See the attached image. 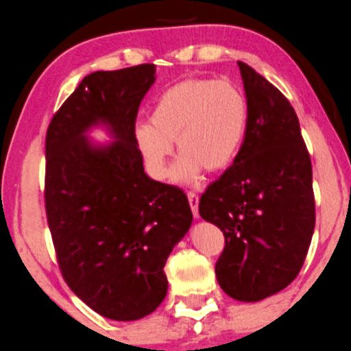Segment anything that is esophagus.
Returning a JSON list of instances; mask_svg holds the SVG:
<instances>
[{
	"label": "esophagus",
	"instance_id": "esophagus-1",
	"mask_svg": "<svg viewBox=\"0 0 351 351\" xmlns=\"http://www.w3.org/2000/svg\"><path fill=\"white\" fill-rule=\"evenodd\" d=\"M188 202H190L191 212H193V215L198 219V204H200V198H198V195L193 193V191H190V193H188Z\"/></svg>",
	"mask_w": 351,
	"mask_h": 351
}]
</instances>
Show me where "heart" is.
<instances>
[{
    "instance_id": "obj_1",
    "label": "heart",
    "mask_w": 351,
    "mask_h": 351,
    "mask_svg": "<svg viewBox=\"0 0 351 351\" xmlns=\"http://www.w3.org/2000/svg\"><path fill=\"white\" fill-rule=\"evenodd\" d=\"M249 104L239 87L217 79H186L158 95L149 121L134 126V143L147 173L165 180L173 141L182 154L175 180L193 183L202 171H223L235 161L249 131Z\"/></svg>"
}]
</instances>
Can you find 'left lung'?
<instances>
[{
    "label": "left lung",
    "instance_id": "obj_1",
    "mask_svg": "<svg viewBox=\"0 0 351 351\" xmlns=\"http://www.w3.org/2000/svg\"><path fill=\"white\" fill-rule=\"evenodd\" d=\"M249 131L234 165L205 190L198 212L225 235L217 281L234 300L263 301L300 274L315 230L309 153L286 97L239 62Z\"/></svg>",
    "mask_w": 351,
    "mask_h": 351
}]
</instances>
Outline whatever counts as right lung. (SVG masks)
<instances>
[{"label": "right lung", "instance_id": "add662e5", "mask_svg": "<svg viewBox=\"0 0 351 351\" xmlns=\"http://www.w3.org/2000/svg\"><path fill=\"white\" fill-rule=\"evenodd\" d=\"M154 73L153 64L92 72L47 131L45 206L58 265L77 298L116 322L163 302L166 259L193 220L183 190L146 175L134 143ZM95 127L113 141L92 142Z\"/></svg>", "mask_w": 351, "mask_h": 351}]
</instances>
